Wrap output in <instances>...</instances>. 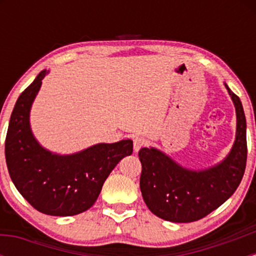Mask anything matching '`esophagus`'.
<instances>
[{"label": "esophagus", "mask_w": 256, "mask_h": 256, "mask_svg": "<svg viewBox=\"0 0 256 256\" xmlns=\"http://www.w3.org/2000/svg\"><path fill=\"white\" fill-rule=\"evenodd\" d=\"M144 144H146V138L144 137H140V136L134 137V152H137Z\"/></svg>", "instance_id": "34e87169"}]
</instances>
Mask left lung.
I'll list each match as a JSON object with an SVG mask.
<instances>
[{
    "mask_svg": "<svg viewBox=\"0 0 256 256\" xmlns=\"http://www.w3.org/2000/svg\"><path fill=\"white\" fill-rule=\"evenodd\" d=\"M236 108V140L222 162L201 171L185 168L155 148L138 152L142 173L140 186L152 213L172 222L204 218L236 192L246 164V122L242 102L225 84Z\"/></svg>",
    "mask_w": 256,
    "mask_h": 256,
    "instance_id": "1",
    "label": "left lung"
}]
</instances>
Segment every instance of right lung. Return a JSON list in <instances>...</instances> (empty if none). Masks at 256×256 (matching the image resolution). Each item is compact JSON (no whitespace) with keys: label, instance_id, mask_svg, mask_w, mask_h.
Returning a JSON list of instances; mask_svg holds the SVG:
<instances>
[{"label":"right lung","instance_id":"1","mask_svg":"<svg viewBox=\"0 0 256 256\" xmlns=\"http://www.w3.org/2000/svg\"><path fill=\"white\" fill-rule=\"evenodd\" d=\"M43 70L22 91L12 112L6 136V162L18 192L40 213L70 216L95 204L102 185L122 158L132 154L131 140L98 143L71 155L44 149L31 131L30 110Z\"/></svg>","mask_w":256,"mask_h":256}]
</instances>
